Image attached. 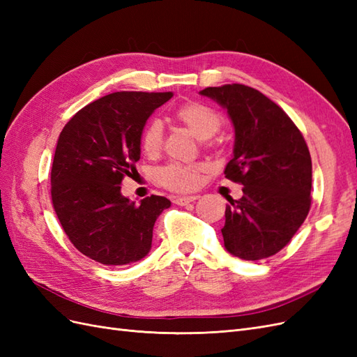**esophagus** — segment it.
<instances>
[{
    "label": "esophagus",
    "mask_w": 357,
    "mask_h": 357,
    "mask_svg": "<svg viewBox=\"0 0 357 357\" xmlns=\"http://www.w3.org/2000/svg\"><path fill=\"white\" fill-rule=\"evenodd\" d=\"M198 199L197 195H192V197H176L174 198V204L177 205H188L190 202H195Z\"/></svg>",
    "instance_id": "34e87169"
}]
</instances>
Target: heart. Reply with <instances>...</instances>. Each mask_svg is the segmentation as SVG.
I'll use <instances>...</instances> for the list:
<instances>
[{
  "label": "heart",
  "instance_id": "obj_1",
  "mask_svg": "<svg viewBox=\"0 0 357 357\" xmlns=\"http://www.w3.org/2000/svg\"><path fill=\"white\" fill-rule=\"evenodd\" d=\"M176 117L199 139H208L219 131L222 117L213 107L202 102L181 104L176 110ZM164 125L160 121L149 122L142 134V149L149 156H155L162 147ZM205 169L202 164H168L158 169V181L172 190H190L199 183V174Z\"/></svg>",
  "mask_w": 357,
  "mask_h": 357
}]
</instances>
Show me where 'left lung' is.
Wrapping results in <instances>:
<instances>
[{"mask_svg":"<svg viewBox=\"0 0 357 357\" xmlns=\"http://www.w3.org/2000/svg\"><path fill=\"white\" fill-rule=\"evenodd\" d=\"M199 95L228 113L234 152L225 177L241 183L243 197L226 205L225 248L244 261L278 253L304 223L311 205V156L290 117L244 84L205 88Z\"/></svg>","mask_w":357,"mask_h":357,"instance_id":"1","label":"left lung"}]
</instances>
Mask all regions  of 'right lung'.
Listing matches in <instances>:
<instances>
[{
	"instance_id": "right-lung-1",
	"label": "right lung",
	"mask_w": 357,
	"mask_h": 357,
	"mask_svg": "<svg viewBox=\"0 0 357 357\" xmlns=\"http://www.w3.org/2000/svg\"><path fill=\"white\" fill-rule=\"evenodd\" d=\"M172 92H114L75 113L58 138L50 172L52 202L80 253L102 265L142 261L152 248L153 226L171 201L123 197L142 155L147 119Z\"/></svg>"
}]
</instances>
